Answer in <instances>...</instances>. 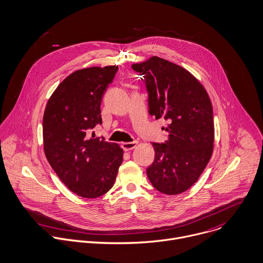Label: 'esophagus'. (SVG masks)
I'll list each match as a JSON object with an SVG mask.
<instances>
[{"instance_id":"esophagus-1","label":"esophagus","mask_w":263,"mask_h":263,"mask_svg":"<svg viewBox=\"0 0 263 263\" xmlns=\"http://www.w3.org/2000/svg\"><path fill=\"white\" fill-rule=\"evenodd\" d=\"M138 145V141H134V142H125V143H122L121 146L123 148L124 151H128V150H132L134 149L136 146Z\"/></svg>"}]
</instances>
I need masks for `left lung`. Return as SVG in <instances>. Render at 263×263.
Returning <instances> with one entry per match:
<instances>
[{
	"instance_id": "1",
	"label": "left lung",
	"mask_w": 263,
	"mask_h": 263,
	"mask_svg": "<svg viewBox=\"0 0 263 263\" xmlns=\"http://www.w3.org/2000/svg\"><path fill=\"white\" fill-rule=\"evenodd\" d=\"M132 67L146 84L149 114L168 121V140L153 144L147 176L159 192L181 194L198 180L214 151L212 101L190 71L165 59L153 56Z\"/></svg>"
}]
</instances>
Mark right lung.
I'll return each mask as SVG.
<instances>
[{
	"instance_id": "right-lung-1",
	"label": "right lung",
	"mask_w": 263,
	"mask_h": 263,
	"mask_svg": "<svg viewBox=\"0 0 263 263\" xmlns=\"http://www.w3.org/2000/svg\"><path fill=\"white\" fill-rule=\"evenodd\" d=\"M117 65L76 70L50 95L43 114V149L60 180L83 198H97L114 185L123 149L103 138H89L101 124L100 103Z\"/></svg>"
}]
</instances>
